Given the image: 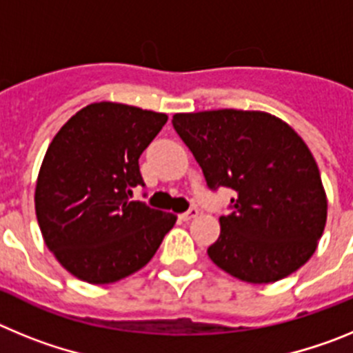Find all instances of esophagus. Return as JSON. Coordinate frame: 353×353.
I'll return each mask as SVG.
<instances>
[{
  "mask_svg": "<svg viewBox=\"0 0 353 353\" xmlns=\"http://www.w3.org/2000/svg\"><path fill=\"white\" fill-rule=\"evenodd\" d=\"M198 214H199L198 208L192 207V208H189V210H187V212H183V214L180 215V217H182L183 221H191V219H194V217H198Z\"/></svg>",
  "mask_w": 353,
  "mask_h": 353,
  "instance_id": "34e87169",
  "label": "esophagus"
}]
</instances>
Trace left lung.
Instances as JSON below:
<instances>
[{
  "label": "left lung",
  "instance_id": "left-lung-1",
  "mask_svg": "<svg viewBox=\"0 0 353 353\" xmlns=\"http://www.w3.org/2000/svg\"><path fill=\"white\" fill-rule=\"evenodd\" d=\"M171 121L212 191L235 192L232 214L219 217L210 260L252 285L301 269L316 251L327 221L320 171L301 136L263 111L176 113Z\"/></svg>",
  "mask_w": 353,
  "mask_h": 353
}]
</instances>
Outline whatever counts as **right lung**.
Segmentation results:
<instances>
[{
  "label": "right lung",
  "mask_w": 353,
  "mask_h": 353,
  "mask_svg": "<svg viewBox=\"0 0 353 353\" xmlns=\"http://www.w3.org/2000/svg\"><path fill=\"white\" fill-rule=\"evenodd\" d=\"M168 117L95 102L58 130L39 171L35 212L46 245L90 285L138 272L157 252L176 215L132 201L145 185L139 157Z\"/></svg>",
  "instance_id": "right-lung-1"
}]
</instances>
